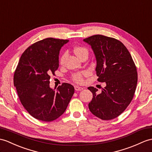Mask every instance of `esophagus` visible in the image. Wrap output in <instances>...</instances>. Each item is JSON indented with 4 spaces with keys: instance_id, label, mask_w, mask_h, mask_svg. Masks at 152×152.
Returning <instances> with one entry per match:
<instances>
[{
    "instance_id": "1",
    "label": "esophagus",
    "mask_w": 152,
    "mask_h": 152,
    "mask_svg": "<svg viewBox=\"0 0 152 152\" xmlns=\"http://www.w3.org/2000/svg\"><path fill=\"white\" fill-rule=\"evenodd\" d=\"M75 89L76 91H82L83 89V87H79V86H75Z\"/></svg>"
}]
</instances>
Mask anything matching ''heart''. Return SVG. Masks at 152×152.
<instances>
[{
  "mask_svg": "<svg viewBox=\"0 0 152 152\" xmlns=\"http://www.w3.org/2000/svg\"><path fill=\"white\" fill-rule=\"evenodd\" d=\"M74 51H75L76 55L79 58H80L82 56H83L85 54H88L87 49L83 47H81V46H77V47H76L75 49H74ZM66 56H67V53H66V52H65L63 53L61 56H60V58H59L60 64L62 65L64 63ZM88 74H89V72L87 71L75 74V75H73L72 80L74 82H75L77 83H82L83 82V76H86L88 75Z\"/></svg>",
  "mask_w": 152,
  "mask_h": 152,
  "instance_id": "obj_1",
  "label": "heart"
}]
</instances>
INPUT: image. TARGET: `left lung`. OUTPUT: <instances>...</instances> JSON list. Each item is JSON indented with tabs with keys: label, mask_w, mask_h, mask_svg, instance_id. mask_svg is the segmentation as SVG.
Returning a JSON list of instances; mask_svg holds the SVG:
<instances>
[{
	"label": "left lung",
	"mask_w": 152,
	"mask_h": 152,
	"mask_svg": "<svg viewBox=\"0 0 152 152\" xmlns=\"http://www.w3.org/2000/svg\"><path fill=\"white\" fill-rule=\"evenodd\" d=\"M83 41L91 45L96 57L98 81L106 84L100 94L96 88L88 87L93 95L89 110L104 121L115 118L135 94L138 79L135 63L124 45L115 38L94 35Z\"/></svg>",
	"instance_id": "1"
}]
</instances>
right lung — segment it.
Here are the masks:
<instances>
[{"mask_svg":"<svg viewBox=\"0 0 152 152\" xmlns=\"http://www.w3.org/2000/svg\"><path fill=\"white\" fill-rule=\"evenodd\" d=\"M69 40L46 38L30 46L21 55L13 76L14 86L23 107L39 121L51 122L62 115L75 93L63 83L50 87L51 75L59 67V50Z\"/></svg>","mask_w":152,"mask_h":152,"instance_id":"add662e5","label":"right lung"}]
</instances>
